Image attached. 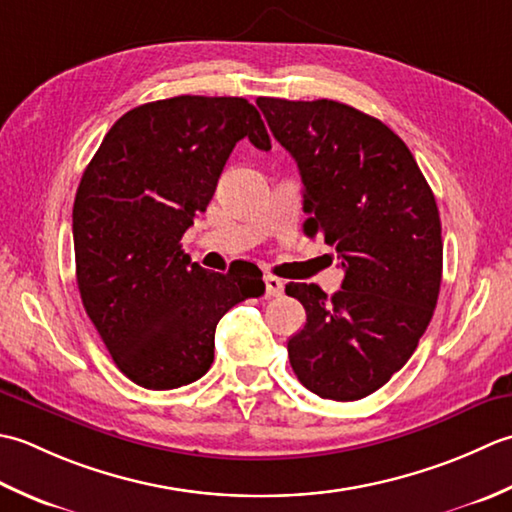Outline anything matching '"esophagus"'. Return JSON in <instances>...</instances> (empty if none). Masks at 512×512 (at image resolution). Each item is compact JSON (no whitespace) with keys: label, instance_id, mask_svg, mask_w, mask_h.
<instances>
[{"label":"esophagus","instance_id":"1","mask_svg":"<svg viewBox=\"0 0 512 512\" xmlns=\"http://www.w3.org/2000/svg\"><path fill=\"white\" fill-rule=\"evenodd\" d=\"M265 289H267V296H283L285 283L276 276H265Z\"/></svg>","mask_w":512,"mask_h":512}]
</instances>
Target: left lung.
<instances>
[{
	"mask_svg": "<svg viewBox=\"0 0 512 512\" xmlns=\"http://www.w3.org/2000/svg\"><path fill=\"white\" fill-rule=\"evenodd\" d=\"M276 141L300 170L305 234L325 236L344 269L331 298L289 283L307 322L287 342L291 369L325 400L367 398L413 356L442 283L435 196L406 143L347 103L260 97Z\"/></svg>",
	"mask_w": 512,
	"mask_h": 512,
	"instance_id": "obj_1",
	"label": "left lung"
}]
</instances>
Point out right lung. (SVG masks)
I'll list each match as a JSON object with an SVG mask.
<instances>
[{"label":"right lung","mask_w":512,"mask_h":512,"mask_svg":"<svg viewBox=\"0 0 512 512\" xmlns=\"http://www.w3.org/2000/svg\"><path fill=\"white\" fill-rule=\"evenodd\" d=\"M241 139L271 148L247 99L143 103L112 125L81 176L72 238L83 309L119 371L143 389L203 378L214 362L218 320L265 294L254 263L236 260L216 274L181 249Z\"/></svg>","instance_id":"add662e5"}]
</instances>
